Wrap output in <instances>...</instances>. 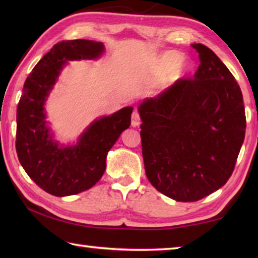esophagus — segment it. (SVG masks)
Wrapping results in <instances>:
<instances>
[{"instance_id":"obj_1","label":"esophagus","mask_w":258,"mask_h":258,"mask_svg":"<svg viewBox=\"0 0 258 258\" xmlns=\"http://www.w3.org/2000/svg\"><path fill=\"white\" fill-rule=\"evenodd\" d=\"M140 123H141V118H140L139 112L135 110L132 113V120H131V124H132L133 127H137V126L140 125Z\"/></svg>"}]
</instances>
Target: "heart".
Masks as SVG:
<instances>
[{
  "label": "heart",
  "instance_id": "b5f03b06",
  "mask_svg": "<svg viewBox=\"0 0 258 258\" xmlns=\"http://www.w3.org/2000/svg\"><path fill=\"white\" fill-rule=\"evenodd\" d=\"M158 71L167 73L165 81L167 84H173L191 71V63L178 52L169 51L161 54L158 59Z\"/></svg>",
  "mask_w": 258,
  "mask_h": 258
}]
</instances>
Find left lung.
Instances as JSON below:
<instances>
[{
	"mask_svg": "<svg viewBox=\"0 0 258 258\" xmlns=\"http://www.w3.org/2000/svg\"><path fill=\"white\" fill-rule=\"evenodd\" d=\"M194 80H180L138 108L148 180L176 202H197L232 174L246 133L242 93L220 58L200 43Z\"/></svg>",
	"mask_w": 258,
	"mask_h": 258,
	"instance_id": "1",
	"label": "left lung"
}]
</instances>
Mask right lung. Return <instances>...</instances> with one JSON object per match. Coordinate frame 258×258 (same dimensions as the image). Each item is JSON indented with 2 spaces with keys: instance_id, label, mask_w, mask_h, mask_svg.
Here are the masks:
<instances>
[{
  "instance_id": "obj_1",
  "label": "right lung",
  "mask_w": 258,
  "mask_h": 258,
  "mask_svg": "<svg viewBox=\"0 0 258 258\" xmlns=\"http://www.w3.org/2000/svg\"><path fill=\"white\" fill-rule=\"evenodd\" d=\"M103 52L101 42L61 41L38 61L24 84L17 108V155L28 176L55 197L80 194L99 182L109 150L131 125L133 107H125L94 119L77 142L61 145L46 120L47 97L68 61L95 60Z\"/></svg>"
}]
</instances>
